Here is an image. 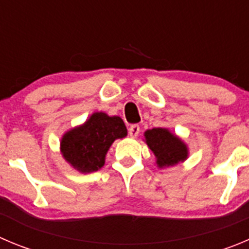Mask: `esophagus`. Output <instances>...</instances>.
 I'll use <instances>...</instances> for the list:
<instances>
[{
	"label": "esophagus",
	"instance_id": "obj_1",
	"mask_svg": "<svg viewBox=\"0 0 249 249\" xmlns=\"http://www.w3.org/2000/svg\"><path fill=\"white\" fill-rule=\"evenodd\" d=\"M139 132H140V126H139V125H131V126L129 127L130 138H132V139L138 138Z\"/></svg>",
	"mask_w": 249,
	"mask_h": 249
}]
</instances>
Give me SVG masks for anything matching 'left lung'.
<instances>
[{
  "label": "left lung",
  "mask_w": 249,
  "mask_h": 249,
  "mask_svg": "<svg viewBox=\"0 0 249 249\" xmlns=\"http://www.w3.org/2000/svg\"><path fill=\"white\" fill-rule=\"evenodd\" d=\"M143 141L155 155V164L167 168L184 162L189 156L187 143L167 127H153L143 132Z\"/></svg>",
  "instance_id": "1"
}]
</instances>
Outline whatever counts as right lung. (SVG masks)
<instances>
[{
    "mask_svg": "<svg viewBox=\"0 0 249 249\" xmlns=\"http://www.w3.org/2000/svg\"><path fill=\"white\" fill-rule=\"evenodd\" d=\"M126 135L122 118L94 111L83 124L65 132L60 140V152L73 169L80 173H92L104 166L111 143Z\"/></svg>",
    "mask_w": 249,
    "mask_h": 249,
    "instance_id": "1",
    "label": "right lung"
}]
</instances>
